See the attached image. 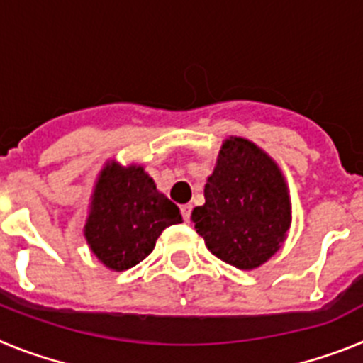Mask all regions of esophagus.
Here are the masks:
<instances>
[{
    "mask_svg": "<svg viewBox=\"0 0 363 363\" xmlns=\"http://www.w3.org/2000/svg\"><path fill=\"white\" fill-rule=\"evenodd\" d=\"M191 209H192L191 203H185L179 207V211H182V216H184L185 221H189V218H191Z\"/></svg>",
    "mask_w": 363,
    "mask_h": 363,
    "instance_id": "obj_1",
    "label": "esophagus"
}]
</instances>
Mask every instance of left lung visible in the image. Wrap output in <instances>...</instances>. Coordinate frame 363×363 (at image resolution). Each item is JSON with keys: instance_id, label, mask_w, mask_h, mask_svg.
<instances>
[{"instance_id": "1", "label": "left lung", "mask_w": 363, "mask_h": 363, "mask_svg": "<svg viewBox=\"0 0 363 363\" xmlns=\"http://www.w3.org/2000/svg\"><path fill=\"white\" fill-rule=\"evenodd\" d=\"M203 194L191 221L221 262L252 271L280 251L293 207L284 172L264 149L245 138H227Z\"/></svg>"}]
</instances>
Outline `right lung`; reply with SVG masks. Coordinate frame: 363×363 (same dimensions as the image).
Here are the masks:
<instances>
[{
    "label": "right lung",
    "instance_id": "right-lung-1",
    "mask_svg": "<svg viewBox=\"0 0 363 363\" xmlns=\"http://www.w3.org/2000/svg\"><path fill=\"white\" fill-rule=\"evenodd\" d=\"M174 223H182L179 209L156 189L143 165L105 162L83 227L86 245L105 267L120 272L140 264Z\"/></svg>",
    "mask_w": 363,
    "mask_h": 363
}]
</instances>
